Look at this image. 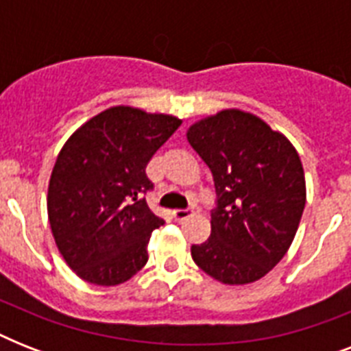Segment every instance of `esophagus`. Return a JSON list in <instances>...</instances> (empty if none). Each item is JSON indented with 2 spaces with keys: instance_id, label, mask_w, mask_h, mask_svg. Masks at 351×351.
Here are the masks:
<instances>
[{
  "instance_id": "34e87169",
  "label": "esophagus",
  "mask_w": 351,
  "mask_h": 351,
  "mask_svg": "<svg viewBox=\"0 0 351 351\" xmlns=\"http://www.w3.org/2000/svg\"><path fill=\"white\" fill-rule=\"evenodd\" d=\"M173 215H175L176 220H186L187 217H191V215H193V209L191 208L175 209V211H173Z\"/></svg>"
}]
</instances>
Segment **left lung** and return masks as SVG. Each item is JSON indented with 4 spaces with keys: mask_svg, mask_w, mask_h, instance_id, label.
Returning a JSON list of instances; mask_svg holds the SVG:
<instances>
[{
    "mask_svg": "<svg viewBox=\"0 0 351 351\" xmlns=\"http://www.w3.org/2000/svg\"><path fill=\"white\" fill-rule=\"evenodd\" d=\"M187 140L213 173L211 237L191 245L202 271L250 284L277 266L306 204L304 169L288 138L251 112L228 109L189 127Z\"/></svg>",
    "mask_w": 351,
    "mask_h": 351,
    "instance_id": "obj_1",
    "label": "left lung"
}]
</instances>
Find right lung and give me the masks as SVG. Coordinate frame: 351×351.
Segmentation results:
<instances>
[{
    "mask_svg": "<svg viewBox=\"0 0 351 351\" xmlns=\"http://www.w3.org/2000/svg\"><path fill=\"white\" fill-rule=\"evenodd\" d=\"M182 120L118 106L73 132L58 154L47 195L49 222L69 267L96 286H117L147 262L164 220L143 195L149 160Z\"/></svg>",
    "mask_w": 351,
    "mask_h": 351,
    "instance_id": "right-lung-1",
    "label": "right lung"
}]
</instances>
